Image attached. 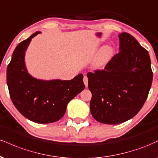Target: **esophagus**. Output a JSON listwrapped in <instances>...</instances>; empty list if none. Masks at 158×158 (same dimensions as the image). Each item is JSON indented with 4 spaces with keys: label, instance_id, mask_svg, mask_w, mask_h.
Masks as SVG:
<instances>
[{
    "label": "esophagus",
    "instance_id": "esophagus-1",
    "mask_svg": "<svg viewBox=\"0 0 158 158\" xmlns=\"http://www.w3.org/2000/svg\"><path fill=\"white\" fill-rule=\"evenodd\" d=\"M83 81H84V84L85 85V87L86 88H88V77H86V76H85L84 77V79H83Z\"/></svg>",
    "mask_w": 158,
    "mask_h": 158
}]
</instances>
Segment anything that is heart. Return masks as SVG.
I'll use <instances>...</instances> for the list:
<instances>
[{
	"label": "heart",
	"mask_w": 158,
	"mask_h": 158,
	"mask_svg": "<svg viewBox=\"0 0 158 158\" xmlns=\"http://www.w3.org/2000/svg\"><path fill=\"white\" fill-rule=\"evenodd\" d=\"M112 54H113V48L110 46H105L101 49L98 54L97 59L95 61V64L97 66H102L105 64L108 59L111 57Z\"/></svg>",
	"instance_id": "b5f03b06"
}]
</instances>
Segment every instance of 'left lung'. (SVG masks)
Instances as JSON below:
<instances>
[{
    "label": "left lung",
    "instance_id": "obj_1",
    "mask_svg": "<svg viewBox=\"0 0 158 158\" xmlns=\"http://www.w3.org/2000/svg\"><path fill=\"white\" fill-rule=\"evenodd\" d=\"M119 39V52L104 70L87 73L90 113L105 124H119L135 117L147 99L153 79L147 50L129 33H120Z\"/></svg>",
    "mask_w": 158,
    "mask_h": 158
}]
</instances>
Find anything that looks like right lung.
Wrapping results in <instances>:
<instances>
[{"label":"right lung","mask_w":158,"mask_h":158,"mask_svg":"<svg viewBox=\"0 0 158 158\" xmlns=\"http://www.w3.org/2000/svg\"><path fill=\"white\" fill-rule=\"evenodd\" d=\"M37 31L17 45L6 70L9 92L17 110L23 117L36 123L59 120L68 102L85 89L83 75L71 80H41L32 77L25 65V52Z\"/></svg>","instance_id":"1"}]
</instances>
